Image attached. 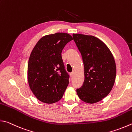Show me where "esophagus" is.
<instances>
[{
    "label": "esophagus",
    "mask_w": 132,
    "mask_h": 132,
    "mask_svg": "<svg viewBox=\"0 0 132 132\" xmlns=\"http://www.w3.org/2000/svg\"><path fill=\"white\" fill-rule=\"evenodd\" d=\"M75 71H73L72 72L70 73V76H71V77H73V75H75Z\"/></svg>",
    "instance_id": "1"
}]
</instances>
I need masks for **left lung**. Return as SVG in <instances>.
<instances>
[{
	"instance_id": "left-lung-1",
	"label": "left lung",
	"mask_w": 132,
	"mask_h": 132,
	"mask_svg": "<svg viewBox=\"0 0 132 132\" xmlns=\"http://www.w3.org/2000/svg\"><path fill=\"white\" fill-rule=\"evenodd\" d=\"M72 36L81 53L84 69V83L76 89L77 94L84 102H98L110 93L115 82L114 57L106 45L97 37L82 34Z\"/></svg>"
}]
</instances>
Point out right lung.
<instances>
[{"label": "right lung", "instance_id": "1", "mask_svg": "<svg viewBox=\"0 0 132 132\" xmlns=\"http://www.w3.org/2000/svg\"><path fill=\"white\" fill-rule=\"evenodd\" d=\"M66 33L48 34L39 39L32 50L27 66L30 88L39 101L52 104L63 97L69 83L61 52L72 40Z\"/></svg>", "mask_w": 132, "mask_h": 132}]
</instances>
